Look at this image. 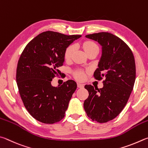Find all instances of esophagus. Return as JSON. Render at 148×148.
Instances as JSON below:
<instances>
[{
	"instance_id": "esophagus-1",
	"label": "esophagus",
	"mask_w": 148,
	"mask_h": 148,
	"mask_svg": "<svg viewBox=\"0 0 148 148\" xmlns=\"http://www.w3.org/2000/svg\"><path fill=\"white\" fill-rule=\"evenodd\" d=\"M84 85L83 84H81V83H77V86H78V88H82L84 87Z\"/></svg>"
}]
</instances>
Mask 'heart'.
Here are the masks:
<instances>
[{"instance_id":"obj_1","label":"heart","mask_w":148,"mask_h":148,"mask_svg":"<svg viewBox=\"0 0 148 148\" xmlns=\"http://www.w3.org/2000/svg\"><path fill=\"white\" fill-rule=\"evenodd\" d=\"M83 48L86 53L88 54L90 52L93 51H99V47L96 43L92 41H86L83 43ZM75 50V46L74 45H71L67 47L64 53V58L66 60H69L71 58ZM75 76L79 80H82L84 78V73L82 71H77L75 73Z\"/></svg>"}]
</instances>
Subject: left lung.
<instances>
[{"label": "left lung", "instance_id": "left-lung-1", "mask_svg": "<svg viewBox=\"0 0 148 148\" xmlns=\"http://www.w3.org/2000/svg\"><path fill=\"white\" fill-rule=\"evenodd\" d=\"M101 46V56L94 76L104 77L102 88L85 85L89 96L84 102L87 116L98 123L114 119L125 107L136 79V66L133 54L124 41L108 32L86 36Z\"/></svg>", "mask_w": 148, "mask_h": 148}]
</instances>
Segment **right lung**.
Listing matches in <instances>:
<instances>
[{
    "mask_svg": "<svg viewBox=\"0 0 148 148\" xmlns=\"http://www.w3.org/2000/svg\"><path fill=\"white\" fill-rule=\"evenodd\" d=\"M81 35L67 36L46 31L28 43L18 61L16 81L23 104L40 122L52 124L64 117L77 83L68 80L59 87L51 85L64 62L67 47Z\"/></svg>",
    "mask_w": 148,
    "mask_h": 148,
    "instance_id": "1",
    "label": "right lung"
}]
</instances>
